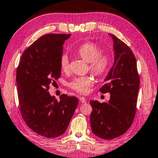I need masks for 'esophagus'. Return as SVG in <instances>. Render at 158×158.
Listing matches in <instances>:
<instances>
[{
	"instance_id": "obj_1",
	"label": "esophagus",
	"mask_w": 158,
	"mask_h": 158,
	"mask_svg": "<svg viewBox=\"0 0 158 158\" xmlns=\"http://www.w3.org/2000/svg\"><path fill=\"white\" fill-rule=\"evenodd\" d=\"M79 101L81 102H83V103H84V102H86V100L84 97H79Z\"/></svg>"
}]
</instances>
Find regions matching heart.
Instances as JSON below:
<instances>
[{
  "mask_svg": "<svg viewBox=\"0 0 158 158\" xmlns=\"http://www.w3.org/2000/svg\"><path fill=\"white\" fill-rule=\"evenodd\" d=\"M101 53V48L96 44L90 42L82 44L77 50V54L84 61L89 63L90 70L97 76L103 74L110 64L109 56L106 54ZM60 64L63 71L66 72L69 69V57L67 54H63L61 56ZM94 84V80L91 76L80 77L70 82L69 87L79 94H86Z\"/></svg>",
  "mask_w": 158,
  "mask_h": 158,
  "instance_id": "heart-1",
  "label": "heart"
}]
</instances>
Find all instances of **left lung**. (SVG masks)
I'll list each match as a JSON object with an SVG mask.
<instances>
[{
    "label": "left lung",
    "instance_id": "1",
    "mask_svg": "<svg viewBox=\"0 0 158 158\" xmlns=\"http://www.w3.org/2000/svg\"><path fill=\"white\" fill-rule=\"evenodd\" d=\"M113 41L114 62L100 91L110 93V99L101 103L90 101L91 130L101 139H113L124 134L133 122L136 113L140 79L136 57L130 48L114 35L108 34Z\"/></svg>",
    "mask_w": 158,
    "mask_h": 158
}]
</instances>
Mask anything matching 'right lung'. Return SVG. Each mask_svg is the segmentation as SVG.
<instances>
[{"mask_svg":"<svg viewBox=\"0 0 158 158\" xmlns=\"http://www.w3.org/2000/svg\"><path fill=\"white\" fill-rule=\"evenodd\" d=\"M71 34H49L34 41L22 55L16 82L22 118L32 131L46 138L63 134L78 98L62 94L57 101L48 88L60 77L63 44Z\"/></svg>","mask_w":158,"mask_h":158,"instance_id":"obj_1","label":"right lung"}]
</instances>
